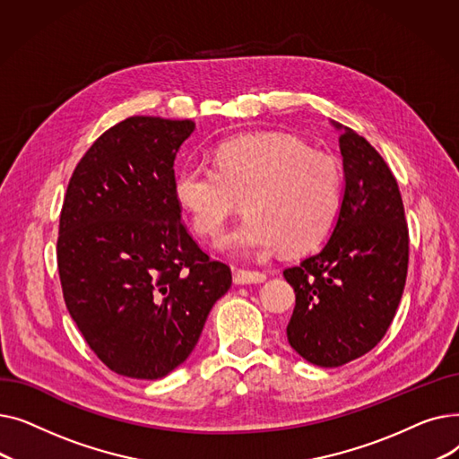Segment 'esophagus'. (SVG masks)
I'll list each match as a JSON object with an SVG mask.
<instances>
[{"mask_svg": "<svg viewBox=\"0 0 459 459\" xmlns=\"http://www.w3.org/2000/svg\"><path fill=\"white\" fill-rule=\"evenodd\" d=\"M268 279V275L264 272H255V270H238L234 275L236 284H256L264 282Z\"/></svg>", "mask_w": 459, "mask_h": 459, "instance_id": "34e87169", "label": "esophagus"}]
</instances>
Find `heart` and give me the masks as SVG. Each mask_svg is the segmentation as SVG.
<instances>
[{"mask_svg": "<svg viewBox=\"0 0 459 459\" xmlns=\"http://www.w3.org/2000/svg\"><path fill=\"white\" fill-rule=\"evenodd\" d=\"M339 160L310 151L281 134L238 135L213 152V167L184 163L175 177V199L199 236L217 239L246 203L247 217L227 238L236 253L275 246L307 253L324 242L342 204Z\"/></svg>", "mask_w": 459, "mask_h": 459, "instance_id": "heart-1", "label": "heart"}]
</instances>
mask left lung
Returning <instances> with one entry per match:
<instances>
[{"label":"left lung","mask_w":459,"mask_h":459,"mask_svg":"<svg viewBox=\"0 0 459 459\" xmlns=\"http://www.w3.org/2000/svg\"><path fill=\"white\" fill-rule=\"evenodd\" d=\"M339 143L344 199L329 242L282 272L296 292L286 336L308 363L342 367L368 353L400 305L409 230L398 182L372 144L351 128Z\"/></svg>","instance_id":"obj_1"}]
</instances>
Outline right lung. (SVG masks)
Here are the masks:
<instances>
[{
	"instance_id": "obj_1",
	"label": "right lung",
	"mask_w": 459,
	"mask_h": 459,
	"mask_svg": "<svg viewBox=\"0 0 459 459\" xmlns=\"http://www.w3.org/2000/svg\"><path fill=\"white\" fill-rule=\"evenodd\" d=\"M193 120L128 117L70 177L59 217L63 298L85 342L126 377L158 379L195 348L232 284L182 223L175 158Z\"/></svg>"
}]
</instances>
